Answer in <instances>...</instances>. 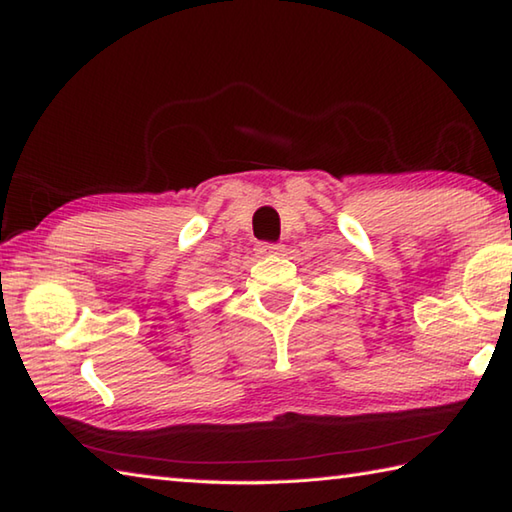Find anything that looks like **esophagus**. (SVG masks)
Here are the masks:
<instances>
[{"label":"esophagus","instance_id":"esophagus-1","mask_svg":"<svg viewBox=\"0 0 512 512\" xmlns=\"http://www.w3.org/2000/svg\"><path fill=\"white\" fill-rule=\"evenodd\" d=\"M256 252L260 256H281L285 252V247L283 245H274V243H260L256 247Z\"/></svg>","mask_w":512,"mask_h":512}]
</instances>
